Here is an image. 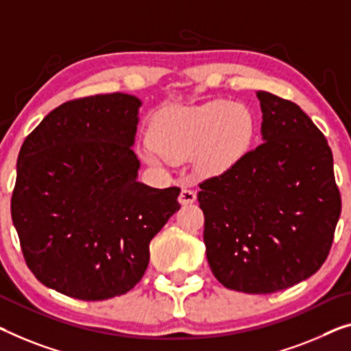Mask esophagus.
Instances as JSON below:
<instances>
[{"label": "esophagus", "instance_id": "esophagus-1", "mask_svg": "<svg viewBox=\"0 0 351 351\" xmlns=\"http://www.w3.org/2000/svg\"><path fill=\"white\" fill-rule=\"evenodd\" d=\"M178 198H180L181 205H189V203H193L197 200V192L193 189H189V187H182Z\"/></svg>", "mask_w": 351, "mask_h": 351}]
</instances>
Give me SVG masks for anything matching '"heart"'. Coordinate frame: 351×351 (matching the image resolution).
I'll return each instance as SVG.
<instances>
[{
    "instance_id": "obj_1",
    "label": "heart",
    "mask_w": 351,
    "mask_h": 351,
    "mask_svg": "<svg viewBox=\"0 0 351 351\" xmlns=\"http://www.w3.org/2000/svg\"><path fill=\"white\" fill-rule=\"evenodd\" d=\"M254 138V118L241 104L209 101L171 107L154 119L143 151L153 165L181 164L193 156L203 173H217L243 158Z\"/></svg>"
}]
</instances>
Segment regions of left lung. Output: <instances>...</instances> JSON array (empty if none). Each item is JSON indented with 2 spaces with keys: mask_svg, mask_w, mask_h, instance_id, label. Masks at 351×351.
Segmentation results:
<instances>
[{
  "mask_svg": "<svg viewBox=\"0 0 351 351\" xmlns=\"http://www.w3.org/2000/svg\"><path fill=\"white\" fill-rule=\"evenodd\" d=\"M263 143L198 182L213 274L230 290L266 295L315 274L331 250L341 192L325 135L296 106L258 91Z\"/></svg>",
  "mask_w": 351,
  "mask_h": 351,
  "instance_id": "left-lung-1",
  "label": "left lung"
}]
</instances>
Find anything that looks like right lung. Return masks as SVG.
<instances>
[{"mask_svg": "<svg viewBox=\"0 0 351 351\" xmlns=\"http://www.w3.org/2000/svg\"><path fill=\"white\" fill-rule=\"evenodd\" d=\"M137 97L123 93L67 101L20 148L10 213L23 258L62 295L102 301L132 290L149 241L180 209V187L137 181L130 146Z\"/></svg>", "mask_w": 351, "mask_h": 351, "instance_id": "obj_1", "label": "right lung"}]
</instances>
